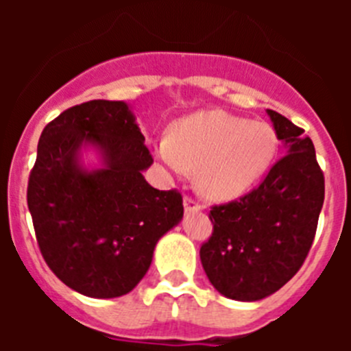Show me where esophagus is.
Segmentation results:
<instances>
[{"instance_id":"34e87169","label":"esophagus","mask_w":351,"mask_h":351,"mask_svg":"<svg viewBox=\"0 0 351 351\" xmlns=\"http://www.w3.org/2000/svg\"><path fill=\"white\" fill-rule=\"evenodd\" d=\"M184 210L186 213H198V210H202V206L195 200V198L188 197L186 195L184 197Z\"/></svg>"}]
</instances>
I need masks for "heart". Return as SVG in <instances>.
Returning a JSON list of instances; mask_svg holds the SVG:
<instances>
[{"mask_svg":"<svg viewBox=\"0 0 351 351\" xmlns=\"http://www.w3.org/2000/svg\"><path fill=\"white\" fill-rule=\"evenodd\" d=\"M276 153V135L265 123H250L221 110L181 119L158 154L173 172H195L197 190L210 200H230L255 184Z\"/></svg>","mask_w":351,"mask_h":351,"instance_id":"b5f03b06","label":"heart"}]
</instances>
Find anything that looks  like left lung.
Segmentation results:
<instances>
[{
  "label": "left lung",
  "instance_id": "left-lung-1",
  "mask_svg": "<svg viewBox=\"0 0 351 351\" xmlns=\"http://www.w3.org/2000/svg\"><path fill=\"white\" fill-rule=\"evenodd\" d=\"M287 154L244 197L213 206L200 260L213 287L234 300H260L297 274L315 241L325 179L311 138L267 110Z\"/></svg>",
  "mask_w": 351,
  "mask_h": 351
}]
</instances>
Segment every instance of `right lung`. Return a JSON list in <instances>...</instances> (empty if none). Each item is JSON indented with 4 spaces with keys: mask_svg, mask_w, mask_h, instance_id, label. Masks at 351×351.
<instances>
[{
    "mask_svg": "<svg viewBox=\"0 0 351 351\" xmlns=\"http://www.w3.org/2000/svg\"><path fill=\"white\" fill-rule=\"evenodd\" d=\"M82 141L102 147L104 169H80ZM153 161L123 101L75 105L43 128L27 207L43 260L71 290L95 299L132 291L158 239L182 218L181 193L156 190L142 176Z\"/></svg>",
    "mask_w": 351,
    "mask_h": 351,
    "instance_id": "add662e5",
    "label": "right lung"
}]
</instances>
